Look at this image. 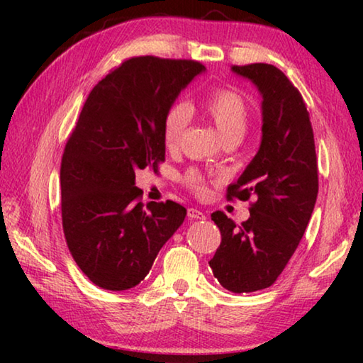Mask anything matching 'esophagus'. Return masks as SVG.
Instances as JSON below:
<instances>
[{"mask_svg":"<svg viewBox=\"0 0 363 363\" xmlns=\"http://www.w3.org/2000/svg\"><path fill=\"white\" fill-rule=\"evenodd\" d=\"M187 216L190 220H200V219H205V213L196 210V208H189Z\"/></svg>","mask_w":363,"mask_h":363,"instance_id":"34e87169","label":"esophagus"}]
</instances>
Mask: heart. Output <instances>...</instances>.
<instances>
[{
    "mask_svg": "<svg viewBox=\"0 0 363 363\" xmlns=\"http://www.w3.org/2000/svg\"><path fill=\"white\" fill-rule=\"evenodd\" d=\"M205 112L218 128L223 140L243 138L248 130L250 110L243 97L232 89H218L205 101ZM190 121V107L186 102H174L163 118V140L168 149L181 144ZM186 184L194 190H201V177L196 173L186 176Z\"/></svg>",
    "mask_w": 363,
    "mask_h": 363,
    "instance_id": "b5f03b06",
    "label": "heart"
}]
</instances>
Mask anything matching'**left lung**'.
<instances>
[{"mask_svg": "<svg viewBox=\"0 0 363 363\" xmlns=\"http://www.w3.org/2000/svg\"><path fill=\"white\" fill-rule=\"evenodd\" d=\"M230 70L262 97V136L227 199L256 201L240 225L220 211L211 214L223 240L210 267L225 290L253 293L277 280L304 235L318 194L317 157L309 112L285 73L269 64Z\"/></svg>", "mask_w": 363, "mask_h": 363, "instance_id": "obj_1", "label": "left lung"}]
</instances>
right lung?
Returning a JSON list of instances; mask_svg holds the SVG:
<instances>
[{
	"label": "right lung",
	"instance_id": "add662e5",
	"mask_svg": "<svg viewBox=\"0 0 363 363\" xmlns=\"http://www.w3.org/2000/svg\"><path fill=\"white\" fill-rule=\"evenodd\" d=\"M205 65L133 57L101 79L77 121L60 163L62 227L73 259L94 285H139L186 208L140 203L136 171L164 160L163 118Z\"/></svg>",
	"mask_w": 363,
	"mask_h": 363
}]
</instances>
